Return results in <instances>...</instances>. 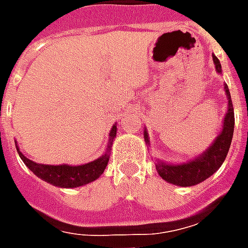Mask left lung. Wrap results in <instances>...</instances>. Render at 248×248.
Returning <instances> with one entry per match:
<instances>
[{
	"label": "left lung",
	"mask_w": 248,
	"mask_h": 248,
	"mask_svg": "<svg viewBox=\"0 0 248 248\" xmlns=\"http://www.w3.org/2000/svg\"><path fill=\"white\" fill-rule=\"evenodd\" d=\"M213 60L217 71L222 73V67H220V62H219L218 58L213 56ZM224 89H226V94L229 97V110H227V114L224 117L222 133L218 135V138L215 140L211 147H208V150L204 151V154H202L194 161L188 162V163H181V165H167V163L158 162L155 165L156 171L165 181L182 187L194 186V185H198V183L203 182L204 179H207L210 175H213L214 172L222 166V163L224 162L226 155L229 153L230 146H231L235 124L234 108H232L231 95H230L227 86ZM145 140L149 143L146 131Z\"/></svg>",
	"instance_id": "1"
}]
</instances>
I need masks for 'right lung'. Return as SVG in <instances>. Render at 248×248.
<instances>
[{
  "mask_svg": "<svg viewBox=\"0 0 248 248\" xmlns=\"http://www.w3.org/2000/svg\"><path fill=\"white\" fill-rule=\"evenodd\" d=\"M115 134H117V126H113V129L110 131V142H108V150H110V147H111ZM18 154L25 165L29 167L37 177H40L41 179H44L54 186L66 187V188L83 186L86 183L95 181L105 171L108 162V153H106L105 155L98 158L94 162L82 165V166H67V165L49 166V165H41V163L30 161L24 154H21L19 150Z\"/></svg>",
  "mask_w": 248,
  "mask_h": 248,
  "instance_id": "right-lung-1",
  "label": "right lung"
}]
</instances>
